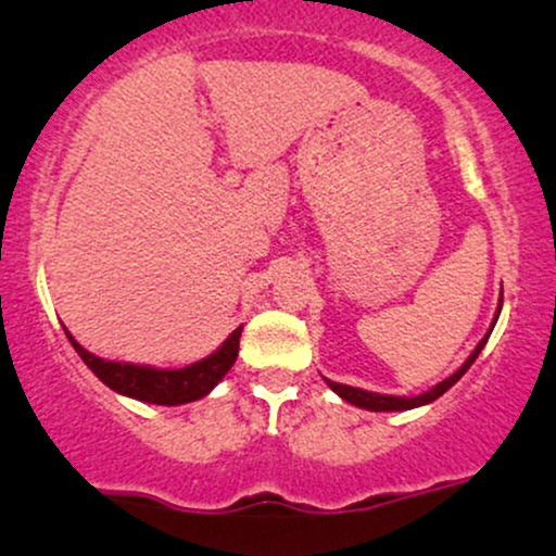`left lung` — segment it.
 <instances>
[{"mask_svg": "<svg viewBox=\"0 0 556 556\" xmlns=\"http://www.w3.org/2000/svg\"><path fill=\"white\" fill-rule=\"evenodd\" d=\"M500 307H503V300H500ZM500 307H497V316H500ZM497 316H494V324H497ZM492 324V329H494ZM492 329L486 331V337L481 339V342L477 344V350H473L469 354V359H466L464 365L458 367L456 372H453L451 378H445L443 383H438L434 388H430L427 393H419V396H412V399H404V396H383V393H372V391H363V388H352V386H342V383H333V380H326L329 383V388L333 393H339L344 401H350V404L359 406V409H370V412H406V409H417V406H425V404H432L434 399H440L443 393L447 391L451 386H456L460 376H464L466 370L473 365V359L479 357V352L484 350L486 339H490Z\"/></svg>", "mask_w": 556, "mask_h": 556, "instance_id": "1", "label": "left lung"}]
</instances>
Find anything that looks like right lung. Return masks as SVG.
I'll list each match as a JSON object with an SVG mask.
<instances>
[{
	"label": "right lung",
	"instance_id": "1",
	"mask_svg": "<svg viewBox=\"0 0 556 556\" xmlns=\"http://www.w3.org/2000/svg\"><path fill=\"white\" fill-rule=\"evenodd\" d=\"M240 331H243V326H238V329L225 339V344L219 346L217 352H212L210 357L199 359V363H193L189 367H180V370H160V367L131 363H109V359H100L96 354L83 350L70 331H66V337H70V342L77 350L79 357L85 359V365L90 367L111 391L124 393V396H131L137 401H147V404L178 406L206 396V393L225 378V372L236 365Z\"/></svg>",
	"mask_w": 556,
	"mask_h": 556
}]
</instances>
